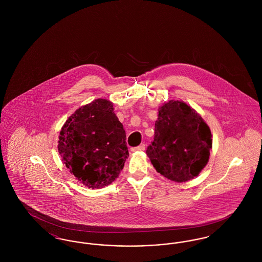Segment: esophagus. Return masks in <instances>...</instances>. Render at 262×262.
Wrapping results in <instances>:
<instances>
[{
    "instance_id": "obj_1",
    "label": "esophagus",
    "mask_w": 262,
    "mask_h": 262,
    "mask_svg": "<svg viewBox=\"0 0 262 262\" xmlns=\"http://www.w3.org/2000/svg\"><path fill=\"white\" fill-rule=\"evenodd\" d=\"M143 150H145V145H144L143 143L140 144V145H138L137 147L132 148V151H143Z\"/></svg>"
}]
</instances>
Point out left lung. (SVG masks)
Returning a JSON list of instances; mask_svg holds the SVG:
<instances>
[{"mask_svg": "<svg viewBox=\"0 0 262 262\" xmlns=\"http://www.w3.org/2000/svg\"><path fill=\"white\" fill-rule=\"evenodd\" d=\"M154 139L146 150L158 173L177 183L199 176L209 160L211 130L199 113L171 100L158 110Z\"/></svg>", "mask_w": 262, "mask_h": 262, "instance_id": "left-lung-1", "label": "left lung"}]
</instances>
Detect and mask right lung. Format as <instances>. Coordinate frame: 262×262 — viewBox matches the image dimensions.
Instances as JSON below:
<instances>
[{
  "instance_id": "right-lung-1",
  "label": "right lung",
  "mask_w": 262,
  "mask_h": 262,
  "mask_svg": "<svg viewBox=\"0 0 262 262\" xmlns=\"http://www.w3.org/2000/svg\"><path fill=\"white\" fill-rule=\"evenodd\" d=\"M125 132L113 103L96 99L78 108L62 125L58 151L77 181L89 188L112 184L128 156Z\"/></svg>"
}]
</instances>
